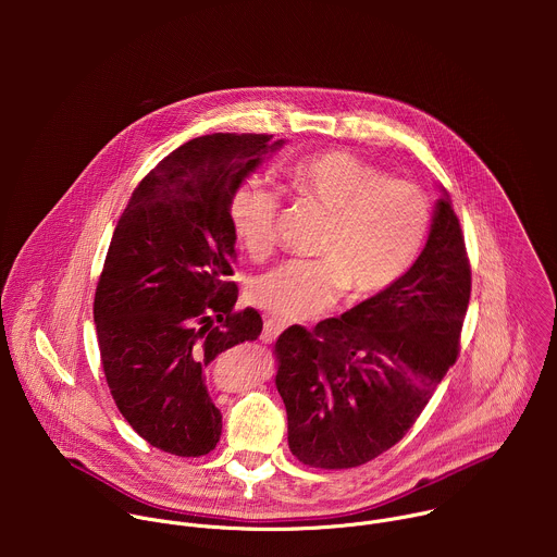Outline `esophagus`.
Listing matches in <instances>:
<instances>
[{
	"instance_id": "obj_1",
	"label": "esophagus",
	"mask_w": 557,
	"mask_h": 557,
	"mask_svg": "<svg viewBox=\"0 0 557 557\" xmlns=\"http://www.w3.org/2000/svg\"><path fill=\"white\" fill-rule=\"evenodd\" d=\"M282 331H284V324H282V322H277V320H267V322H264V331H262V342H264V344H273V342L280 337Z\"/></svg>"
}]
</instances>
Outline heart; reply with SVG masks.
<instances>
[{"label": "heart", "instance_id": "b5f03b06", "mask_svg": "<svg viewBox=\"0 0 557 557\" xmlns=\"http://www.w3.org/2000/svg\"><path fill=\"white\" fill-rule=\"evenodd\" d=\"M299 202L329 213L317 247L322 260H290L249 286V297L280 320H308L333 308L350 290L363 299L399 282L417 260L430 226L425 194L342 151H320L288 170ZM228 224L253 258H267L277 240V196L258 181L237 187Z\"/></svg>", "mask_w": 557, "mask_h": 557}]
</instances>
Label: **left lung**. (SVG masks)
Here are the masks:
<instances>
[{"mask_svg": "<svg viewBox=\"0 0 557 557\" xmlns=\"http://www.w3.org/2000/svg\"><path fill=\"white\" fill-rule=\"evenodd\" d=\"M471 267L447 191L428 245L387 290L275 342L288 447L317 469L359 467L414 425L460 350Z\"/></svg>", "mask_w": 557, "mask_h": 557, "instance_id": "left-lung-1", "label": "left lung"}]
</instances>
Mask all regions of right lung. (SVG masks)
<instances>
[{
	"label": "right lung",
	"instance_id": "1",
	"mask_svg": "<svg viewBox=\"0 0 557 557\" xmlns=\"http://www.w3.org/2000/svg\"><path fill=\"white\" fill-rule=\"evenodd\" d=\"M207 134L163 158L119 218L95 293V324L112 399L134 432L176 456H205L222 414L205 370L262 333L235 310L228 200L284 140Z\"/></svg>",
	"mask_w": 557,
	"mask_h": 557
}]
</instances>
